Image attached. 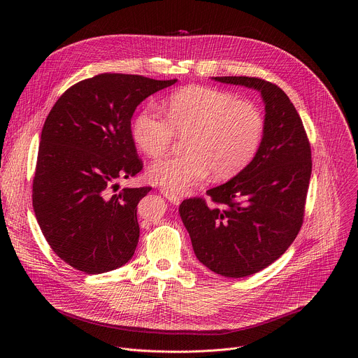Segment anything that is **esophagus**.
I'll use <instances>...</instances> for the list:
<instances>
[{
  "label": "esophagus",
  "instance_id": "1",
  "mask_svg": "<svg viewBox=\"0 0 358 358\" xmlns=\"http://www.w3.org/2000/svg\"><path fill=\"white\" fill-rule=\"evenodd\" d=\"M162 194H163L171 203H174V206H178V203L181 202V196L177 195L176 192L167 189V188H162Z\"/></svg>",
  "mask_w": 358,
  "mask_h": 358
}]
</instances>
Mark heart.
Here are the masks:
<instances>
[{"mask_svg": "<svg viewBox=\"0 0 358 358\" xmlns=\"http://www.w3.org/2000/svg\"><path fill=\"white\" fill-rule=\"evenodd\" d=\"M166 116L155 106L141 109L131 123V137L141 152L159 157L169 150L176 134H187L178 157L151 163V182L180 192L210 173L227 180L242 171L257 156L265 133V119L257 105L239 100L234 93L188 86L169 96Z\"/></svg>", "mask_w": 358, "mask_h": 358, "instance_id": "b5f03b06", "label": "heart"}]
</instances>
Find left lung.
Listing matches in <instances>:
<instances>
[{
  "label": "left lung",
  "mask_w": 358,
  "mask_h": 358,
  "mask_svg": "<svg viewBox=\"0 0 358 358\" xmlns=\"http://www.w3.org/2000/svg\"><path fill=\"white\" fill-rule=\"evenodd\" d=\"M261 92L265 133L253 160L228 182L180 206L196 259L227 278L257 273L286 252L304 217L312 150L301 119L275 83L249 76L213 78Z\"/></svg>",
  "instance_id": "obj_1"
}]
</instances>
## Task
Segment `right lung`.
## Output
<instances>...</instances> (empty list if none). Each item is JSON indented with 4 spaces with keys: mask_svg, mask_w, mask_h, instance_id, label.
<instances>
[{
    "mask_svg": "<svg viewBox=\"0 0 358 358\" xmlns=\"http://www.w3.org/2000/svg\"><path fill=\"white\" fill-rule=\"evenodd\" d=\"M177 79L100 73L71 86L50 109L38 150L32 206L58 257L89 275L126 265L140 228L137 203L151 187L123 188L143 169L131 117L150 94Z\"/></svg>",
    "mask_w": 358,
    "mask_h": 358,
    "instance_id": "obj_1",
    "label": "right lung"
}]
</instances>
